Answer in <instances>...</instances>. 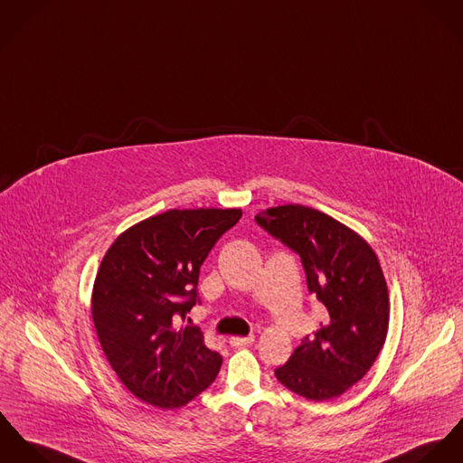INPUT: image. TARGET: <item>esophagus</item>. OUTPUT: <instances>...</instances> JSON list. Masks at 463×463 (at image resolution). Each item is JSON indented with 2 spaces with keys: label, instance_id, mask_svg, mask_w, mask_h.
Here are the masks:
<instances>
[{
  "label": "esophagus",
  "instance_id": "34e87169",
  "mask_svg": "<svg viewBox=\"0 0 463 463\" xmlns=\"http://www.w3.org/2000/svg\"><path fill=\"white\" fill-rule=\"evenodd\" d=\"M229 343L234 348H247V346H250L254 343V335H249V337H231Z\"/></svg>",
  "mask_w": 463,
  "mask_h": 463
}]
</instances>
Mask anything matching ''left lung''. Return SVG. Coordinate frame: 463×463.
<instances>
[{"instance_id":"8db88e82","label":"left lung","mask_w":463,"mask_h":463,"mask_svg":"<svg viewBox=\"0 0 463 463\" xmlns=\"http://www.w3.org/2000/svg\"><path fill=\"white\" fill-rule=\"evenodd\" d=\"M256 222L300 256L308 293L326 308L319 330L275 376L310 402L334 400L369 371L385 343L389 291L380 262L357 232L310 207H271Z\"/></svg>"}]
</instances>
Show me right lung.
<instances>
[{
  "label": "right lung",
  "mask_w": 463,
  "mask_h": 463,
  "mask_svg": "<svg viewBox=\"0 0 463 463\" xmlns=\"http://www.w3.org/2000/svg\"><path fill=\"white\" fill-rule=\"evenodd\" d=\"M241 209H170L151 216L108 249L92 293L104 355L142 402L179 409L214 382L222 355L199 326H179L201 304V266Z\"/></svg>",
  "instance_id": "right-lung-1"
}]
</instances>
